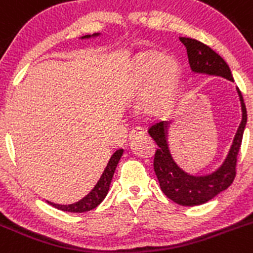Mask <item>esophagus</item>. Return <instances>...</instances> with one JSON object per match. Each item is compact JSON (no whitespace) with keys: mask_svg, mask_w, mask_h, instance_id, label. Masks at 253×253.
<instances>
[{"mask_svg":"<svg viewBox=\"0 0 253 253\" xmlns=\"http://www.w3.org/2000/svg\"><path fill=\"white\" fill-rule=\"evenodd\" d=\"M142 134H144V129H142L140 126H135V128L131 129L130 134H129V138L133 139L138 135H142Z\"/></svg>","mask_w":253,"mask_h":253,"instance_id":"34e87169","label":"esophagus"}]
</instances>
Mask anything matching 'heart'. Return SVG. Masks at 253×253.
I'll list each match as a JSON object with an SVG mask.
<instances>
[{"instance_id":"obj_1","label":"heart","mask_w":253,"mask_h":253,"mask_svg":"<svg viewBox=\"0 0 253 253\" xmlns=\"http://www.w3.org/2000/svg\"><path fill=\"white\" fill-rule=\"evenodd\" d=\"M179 76V65L173 57L149 51L136 60L130 78L131 92L136 98H144L148 113L163 114L174 101Z\"/></svg>"}]
</instances>
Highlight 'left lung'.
I'll return each instance as SVG.
<instances>
[{
  "label": "left lung",
  "instance_id": "obj_1",
  "mask_svg": "<svg viewBox=\"0 0 253 253\" xmlns=\"http://www.w3.org/2000/svg\"><path fill=\"white\" fill-rule=\"evenodd\" d=\"M179 40L187 48L189 65L194 73H206L210 75L223 76L228 80H233L228 65L210 46L191 37H179ZM238 95H240L241 105H242V120H241L226 161L216 172L210 175L193 177L183 172L174 163L166 140V128L168 123L157 122L152 126H149L148 133L158 145L154 154V162H153L154 172L163 193L169 199H172L173 202L182 206L202 205L211 201L213 197H216L217 194L232 184L236 177L237 155L240 152L241 143H242L243 130L247 123L246 105H245L240 90H238Z\"/></svg>",
  "mask_w": 253,
  "mask_h": 253
}]
</instances>
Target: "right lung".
<instances>
[{"instance_id":"right-lung-1","label":"right lung","mask_w":253,"mask_h":253,"mask_svg":"<svg viewBox=\"0 0 253 253\" xmlns=\"http://www.w3.org/2000/svg\"><path fill=\"white\" fill-rule=\"evenodd\" d=\"M90 35H86L84 37H89ZM123 155V150H117L114 154L111 155L110 161H109L108 166H106L105 170L101 174L100 179L99 182L96 183L92 191L87 194L86 197L79 201V202L74 203V205H69V206H62V205H55V203L48 202V205H51L52 207L57 208L60 211H64V212H74V213H83V212H87V211H91L94 208L98 207L101 202H103V199L105 198V196L108 194L109 191V185H110L111 179H113V175H114L115 168H117L118 163H119V159L122 158Z\"/></svg>"}]
</instances>
